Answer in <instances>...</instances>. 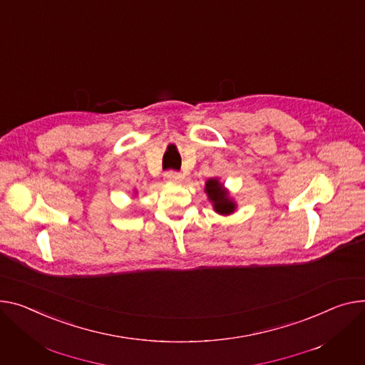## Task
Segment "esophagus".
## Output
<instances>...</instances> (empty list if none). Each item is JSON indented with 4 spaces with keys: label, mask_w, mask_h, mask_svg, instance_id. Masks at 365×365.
<instances>
[{
    "label": "esophagus",
    "mask_w": 365,
    "mask_h": 365,
    "mask_svg": "<svg viewBox=\"0 0 365 365\" xmlns=\"http://www.w3.org/2000/svg\"><path fill=\"white\" fill-rule=\"evenodd\" d=\"M164 179L167 182H180L183 179V175L180 172H176V170H168V172L164 173Z\"/></svg>",
    "instance_id": "obj_1"
}]
</instances>
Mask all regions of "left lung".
<instances>
[{
	"mask_svg": "<svg viewBox=\"0 0 365 365\" xmlns=\"http://www.w3.org/2000/svg\"><path fill=\"white\" fill-rule=\"evenodd\" d=\"M208 198L214 204V210L218 214H230L235 211V204L227 197V192L223 189V185L218 183L217 179H210L205 185Z\"/></svg>",
	"mask_w": 365,
	"mask_h": 365,
	"instance_id": "1",
	"label": "left lung"
}]
</instances>
